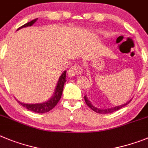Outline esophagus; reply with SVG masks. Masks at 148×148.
Instances as JSON below:
<instances>
[{"mask_svg":"<svg viewBox=\"0 0 148 148\" xmlns=\"http://www.w3.org/2000/svg\"><path fill=\"white\" fill-rule=\"evenodd\" d=\"M83 73V69L79 65H73L69 71V76L71 77H75L77 75L81 74Z\"/></svg>","mask_w":148,"mask_h":148,"instance_id":"34e87169","label":"esophagus"}]
</instances>
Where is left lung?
<instances>
[{"mask_svg":"<svg viewBox=\"0 0 148 148\" xmlns=\"http://www.w3.org/2000/svg\"><path fill=\"white\" fill-rule=\"evenodd\" d=\"M84 99H85V101H86V103L87 106H88V107L91 109V110H93V111H95V112H96L97 113H100V114H108V113H112V112H113L117 111V110H120V109H121L122 107L125 106L126 105H127L128 103H129L132 101V100H130V101H128L127 103H124V104H123V105H121V106H115V107H113V108H108V109H105V110H101V109H97V108H96L95 106H94L91 103V102L88 101V99L87 98L86 96H84Z\"/></svg>","mask_w":148,"mask_h":148,"instance_id":"8db88e82","label":"left lung"}]
</instances>
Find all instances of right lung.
<instances>
[{"label":"right lung","instance_id":"1","mask_svg":"<svg viewBox=\"0 0 148 148\" xmlns=\"http://www.w3.org/2000/svg\"><path fill=\"white\" fill-rule=\"evenodd\" d=\"M37 19L38 18H36L34 20L31 21H29V22H27V24H24L23 26L20 27L18 29L23 27H26L32 26L36 21ZM65 82H66V71H65L62 73V74L60 76V77L59 78L58 83L56 85L53 96L50 99L49 101H47V102L42 103H36V104H26V103H23L20 102V101H18V102L21 106H23L24 107L27 109L29 111L34 112L37 113L47 112H49L51 110H53L56 106V104L58 103L59 101H60V97H61L62 94V91H63L64 84H65Z\"/></svg>","mask_w":148,"mask_h":148}]
</instances>
